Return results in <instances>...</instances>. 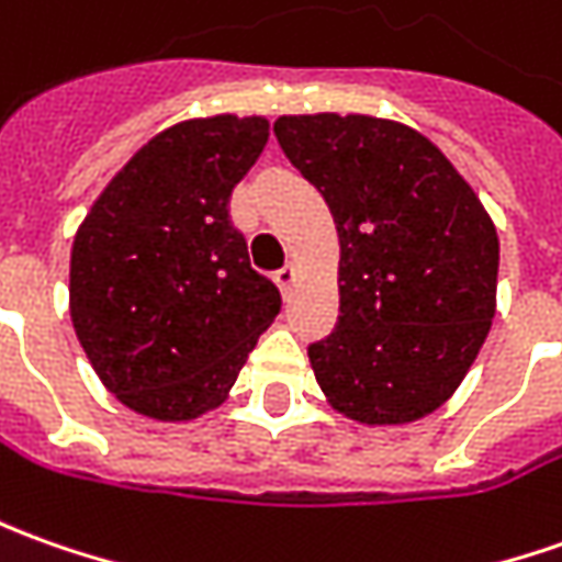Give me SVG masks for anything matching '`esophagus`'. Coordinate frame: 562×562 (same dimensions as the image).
<instances>
[{
	"label": "esophagus",
	"mask_w": 562,
	"mask_h": 562,
	"mask_svg": "<svg viewBox=\"0 0 562 562\" xmlns=\"http://www.w3.org/2000/svg\"><path fill=\"white\" fill-rule=\"evenodd\" d=\"M295 280H297V265H295V261H285V267H280V270L273 273V282H277V289H280L282 295H289V292H292Z\"/></svg>",
	"instance_id": "esophagus-1"
}]
</instances>
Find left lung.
Segmentation results:
<instances>
[{
  "instance_id": "1",
  "label": "left lung",
  "mask_w": 562,
  "mask_h": 562,
  "mask_svg": "<svg viewBox=\"0 0 562 562\" xmlns=\"http://www.w3.org/2000/svg\"><path fill=\"white\" fill-rule=\"evenodd\" d=\"M282 153L338 231V329L307 347L326 403L366 427L412 425L458 391L486 341L498 233L446 153L366 113L280 116Z\"/></svg>"
}]
</instances>
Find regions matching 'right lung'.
Here are the masks:
<instances>
[{"label":"right lung","instance_id":"obj_1","mask_svg":"<svg viewBox=\"0 0 562 562\" xmlns=\"http://www.w3.org/2000/svg\"><path fill=\"white\" fill-rule=\"evenodd\" d=\"M270 137L265 116H200L150 137L101 190L70 251V319L101 384L144 418L217 409L280 313L231 193Z\"/></svg>","mask_w":562,"mask_h":562}]
</instances>
